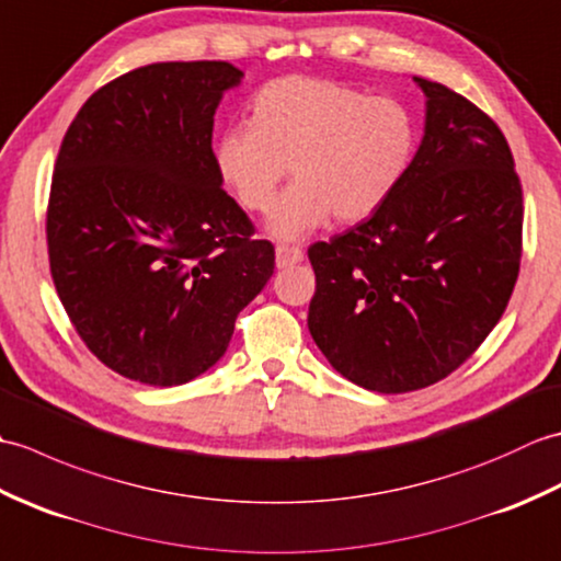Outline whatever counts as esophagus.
<instances>
[{"label": "esophagus", "mask_w": 561, "mask_h": 561, "mask_svg": "<svg viewBox=\"0 0 561 561\" xmlns=\"http://www.w3.org/2000/svg\"><path fill=\"white\" fill-rule=\"evenodd\" d=\"M274 257H277V267L279 270H287L291 265H299V262L304 260V253H301L299 248L277 245V250H274Z\"/></svg>", "instance_id": "obj_1"}]
</instances>
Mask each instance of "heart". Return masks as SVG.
Instances as JSON below:
<instances>
[{"mask_svg":"<svg viewBox=\"0 0 561 561\" xmlns=\"http://www.w3.org/2000/svg\"><path fill=\"white\" fill-rule=\"evenodd\" d=\"M416 145L410 111L347 83L287 77L253 101V121L226 125L214 169L248 211H267L289 173L296 183L267 221L279 241H304L325 226L362 221L386 205L408 173Z\"/></svg>","mask_w":561,"mask_h":561,"instance_id":"heart-1","label":"heart"}]
</instances>
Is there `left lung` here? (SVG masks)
<instances>
[{
    "mask_svg": "<svg viewBox=\"0 0 561 561\" xmlns=\"http://www.w3.org/2000/svg\"><path fill=\"white\" fill-rule=\"evenodd\" d=\"M424 137L396 193L330 243L308 248V330L330 366L374 392L420 390L490 335L520 265L523 193L492 117L412 77Z\"/></svg>",
    "mask_w": 561,
    "mask_h": 561,
    "instance_id": "obj_1",
    "label": "left lung"
}]
</instances>
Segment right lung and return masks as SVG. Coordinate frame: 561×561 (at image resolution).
<instances>
[{
  "mask_svg": "<svg viewBox=\"0 0 561 561\" xmlns=\"http://www.w3.org/2000/svg\"><path fill=\"white\" fill-rule=\"evenodd\" d=\"M229 62H157L105 83L59 147L47 253L79 337L129 380L171 388L229 347L274 248L221 190L211 129Z\"/></svg>",
  "mask_w": 561,
  "mask_h": 561,
  "instance_id": "add662e5",
  "label": "right lung"
}]
</instances>
